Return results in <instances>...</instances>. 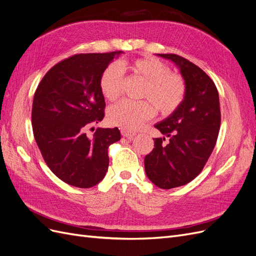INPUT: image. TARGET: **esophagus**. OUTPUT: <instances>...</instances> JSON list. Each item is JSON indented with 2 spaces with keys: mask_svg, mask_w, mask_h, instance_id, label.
I'll use <instances>...</instances> for the list:
<instances>
[{
  "mask_svg": "<svg viewBox=\"0 0 256 256\" xmlns=\"http://www.w3.org/2000/svg\"><path fill=\"white\" fill-rule=\"evenodd\" d=\"M120 132H122V136H125V138H129V140H131V138H132L134 136V134L131 132V131H127V130L122 129Z\"/></svg>",
  "mask_w": 256,
  "mask_h": 256,
  "instance_id": "34e87169",
  "label": "esophagus"
}]
</instances>
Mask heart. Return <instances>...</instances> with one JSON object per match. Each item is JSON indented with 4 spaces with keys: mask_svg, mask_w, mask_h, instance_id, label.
<instances>
[{
    "mask_svg": "<svg viewBox=\"0 0 256 256\" xmlns=\"http://www.w3.org/2000/svg\"><path fill=\"white\" fill-rule=\"evenodd\" d=\"M124 64L112 63L104 68L99 80L100 92L109 102L118 99L124 86ZM136 76L145 82L143 102L124 100L111 106L108 120L113 126L127 131H134L150 120L156 109L168 116L180 106L186 96V83L180 76L170 72V68L156 58H136L128 65Z\"/></svg>",
    "mask_w": 256,
    "mask_h": 256,
    "instance_id": "1",
    "label": "heart"
}]
</instances>
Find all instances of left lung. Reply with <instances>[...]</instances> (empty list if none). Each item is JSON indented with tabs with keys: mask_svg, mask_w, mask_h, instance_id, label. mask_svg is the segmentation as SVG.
Masks as SVG:
<instances>
[{
	"mask_svg": "<svg viewBox=\"0 0 256 256\" xmlns=\"http://www.w3.org/2000/svg\"><path fill=\"white\" fill-rule=\"evenodd\" d=\"M180 68L186 83L184 100L168 118L156 124L162 134L146 154L147 177L161 189L190 182L202 172L218 138L221 112L219 94L214 81L196 65L177 54H159Z\"/></svg>",
	"mask_w": 256,
	"mask_h": 256,
	"instance_id": "8db88e82",
	"label": "left lung"
}]
</instances>
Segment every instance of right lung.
I'll use <instances>...</instances> for the list:
<instances>
[{"label": "right lung", "instance_id": "right-lung-1", "mask_svg": "<svg viewBox=\"0 0 256 256\" xmlns=\"http://www.w3.org/2000/svg\"><path fill=\"white\" fill-rule=\"evenodd\" d=\"M120 53H81L63 60L35 92V141L51 171L74 187L90 188L102 182L109 166L108 148L120 140L118 127L97 128L92 138L85 134L104 118L100 76Z\"/></svg>", "mask_w": 256, "mask_h": 256}]
</instances>
